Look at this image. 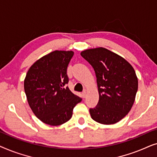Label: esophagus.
I'll return each mask as SVG.
<instances>
[{
  "instance_id": "1",
  "label": "esophagus",
  "mask_w": 157,
  "mask_h": 157,
  "mask_svg": "<svg viewBox=\"0 0 157 157\" xmlns=\"http://www.w3.org/2000/svg\"><path fill=\"white\" fill-rule=\"evenodd\" d=\"M86 95H87L86 91H83V92H82V96H83V98H86Z\"/></svg>"
}]
</instances>
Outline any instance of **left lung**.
<instances>
[{"label": "left lung", "mask_w": 157, "mask_h": 157, "mask_svg": "<svg viewBox=\"0 0 157 157\" xmlns=\"http://www.w3.org/2000/svg\"><path fill=\"white\" fill-rule=\"evenodd\" d=\"M81 56L94 68L99 100L90 109L92 119L105 125L117 123L129 112L138 90L132 66L121 56L99 47L83 51Z\"/></svg>", "instance_id": "1"}]
</instances>
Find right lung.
Wrapping results in <instances>:
<instances>
[{"label": "right lung", "instance_id": "add662e5", "mask_svg": "<svg viewBox=\"0 0 157 157\" xmlns=\"http://www.w3.org/2000/svg\"><path fill=\"white\" fill-rule=\"evenodd\" d=\"M74 54L72 51H54L37 60L24 79L27 101L36 117L51 126L61 125L71 119L73 109L81 98L65 85L66 70Z\"/></svg>", "mask_w": 157, "mask_h": 157}]
</instances>
